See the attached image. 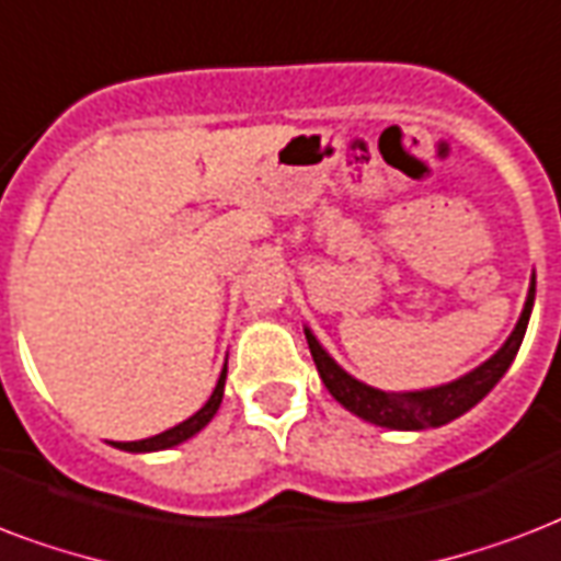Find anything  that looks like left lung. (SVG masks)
Segmentation results:
<instances>
[{
	"instance_id": "1",
	"label": "left lung",
	"mask_w": 561,
	"mask_h": 561,
	"mask_svg": "<svg viewBox=\"0 0 561 561\" xmlns=\"http://www.w3.org/2000/svg\"><path fill=\"white\" fill-rule=\"evenodd\" d=\"M533 298H536V280L529 286L527 304H524V312H520V319L518 324H515V330H512V336L489 363L474 368L471 375L459 377L454 383L436 386V389H424V392H380V389H371V386L354 380L348 371H342V368L328 357V351L316 342V336H312L310 330H307V345H310L312 363L319 368L321 383L328 386V392L348 412H354L359 419L371 421V424H380V427L392 430L442 427L447 421L459 419L462 412L471 410L474 403L483 401L485 394L494 389V383L506 375V368L512 366V359H515L520 342H524V333H527Z\"/></svg>"
}]
</instances>
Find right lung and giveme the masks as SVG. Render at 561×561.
Listing matches in <instances>:
<instances>
[{
    "label": "right lung",
    "instance_id": "obj_1",
    "mask_svg": "<svg viewBox=\"0 0 561 561\" xmlns=\"http://www.w3.org/2000/svg\"><path fill=\"white\" fill-rule=\"evenodd\" d=\"M225 375H228V368L221 371L219 383H216V389H213L210 394V401L204 403L202 410L195 412V415L181 421L178 427L167 430V433H158V436H151V438H140V442H116V447H119V450H134V454H142V450H167V447H175L181 445V442H186L190 436H195L198 430L207 427V421H210L213 415H216V410H219L221 392H225Z\"/></svg>",
    "mask_w": 561,
    "mask_h": 561
}]
</instances>
